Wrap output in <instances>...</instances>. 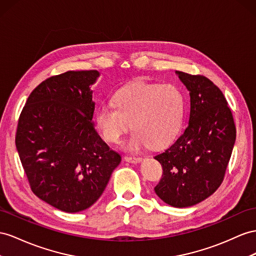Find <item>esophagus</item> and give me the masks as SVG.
Listing matches in <instances>:
<instances>
[{
    "instance_id": "34e87169",
    "label": "esophagus",
    "mask_w": 256,
    "mask_h": 256,
    "mask_svg": "<svg viewBox=\"0 0 256 256\" xmlns=\"http://www.w3.org/2000/svg\"><path fill=\"white\" fill-rule=\"evenodd\" d=\"M124 160L128 163H140L142 162V158H140V156H126Z\"/></svg>"
}]
</instances>
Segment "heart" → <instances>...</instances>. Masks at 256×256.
Returning a JSON list of instances; mask_svg holds the SVG:
<instances>
[{
    "mask_svg": "<svg viewBox=\"0 0 256 256\" xmlns=\"http://www.w3.org/2000/svg\"><path fill=\"white\" fill-rule=\"evenodd\" d=\"M185 114V97L174 85L137 81L121 88L114 102L102 104L96 123L104 138L118 142L130 124L134 132L122 144L128 152L150 145L162 148L180 133Z\"/></svg>",
    "mask_w": 256,
    "mask_h": 256,
    "instance_id": "1",
    "label": "heart"
}]
</instances>
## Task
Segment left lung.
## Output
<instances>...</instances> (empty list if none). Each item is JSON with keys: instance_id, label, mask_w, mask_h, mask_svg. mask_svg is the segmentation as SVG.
Masks as SVG:
<instances>
[{"instance_id": "left-lung-1", "label": "left lung", "mask_w": 256, "mask_h": 256, "mask_svg": "<svg viewBox=\"0 0 256 256\" xmlns=\"http://www.w3.org/2000/svg\"><path fill=\"white\" fill-rule=\"evenodd\" d=\"M190 96L186 130L154 156L163 168L154 192L166 204L188 208L208 198L226 172L236 142V126L222 90L203 76L175 71Z\"/></svg>"}]
</instances>
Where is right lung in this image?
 <instances>
[{
  "mask_svg": "<svg viewBox=\"0 0 256 256\" xmlns=\"http://www.w3.org/2000/svg\"><path fill=\"white\" fill-rule=\"evenodd\" d=\"M100 76L82 70L48 78L19 116L16 148L32 192L67 213L93 206L121 162L94 126L92 85Z\"/></svg>",
  "mask_w": 256,
  "mask_h": 256,
  "instance_id": "1",
  "label": "right lung"
}]
</instances>
